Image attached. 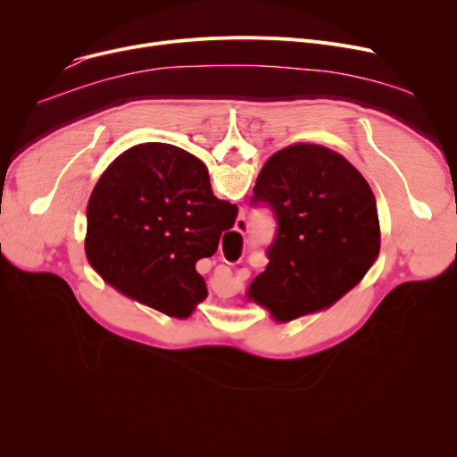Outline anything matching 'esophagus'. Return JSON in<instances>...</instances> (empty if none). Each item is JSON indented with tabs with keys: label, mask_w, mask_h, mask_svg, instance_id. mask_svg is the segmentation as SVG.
Returning <instances> with one entry per match:
<instances>
[{
	"label": "esophagus",
	"mask_w": 457,
	"mask_h": 457,
	"mask_svg": "<svg viewBox=\"0 0 457 457\" xmlns=\"http://www.w3.org/2000/svg\"><path fill=\"white\" fill-rule=\"evenodd\" d=\"M237 229L241 231V233L246 231V229H248V222H246L245 219H238V220H237Z\"/></svg>",
	"instance_id": "obj_1"
}]
</instances>
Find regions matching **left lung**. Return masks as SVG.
<instances>
[{"label": "left lung", "mask_w": 457, "mask_h": 457, "mask_svg": "<svg viewBox=\"0 0 457 457\" xmlns=\"http://www.w3.org/2000/svg\"><path fill=\"white\" fill-rule=\"evenodd\" d=\"M253 207H267L276 233L269 265L250 296L287 322L339 300L379 252V220L369 183L337 152L296 144L274 154L253 187Z\"/></svg>", "instance_id": "1"}]
</instances>
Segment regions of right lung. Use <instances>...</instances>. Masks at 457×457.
I'll list each match as a JSON object with an SVG mask.
<instances>
[{
  "instance_id": "add662e5",
  "label": "right lung",
  "mask_w": 457,
  "mask_h": 457,
  "mask_svg": "<svg viewBox=\"0 0 457 457\" xmlns=\"http://www.w3.org/2000/svg\"><path fill=\"white\" fill-rule=\"evenodd\" d=\"M237 212L212 195L198 157L172 144H138L116 157L92 190L87 253L118 291L187 317L207 296L196 261L216 252Z\"/></svg>"
}]
</instances>
